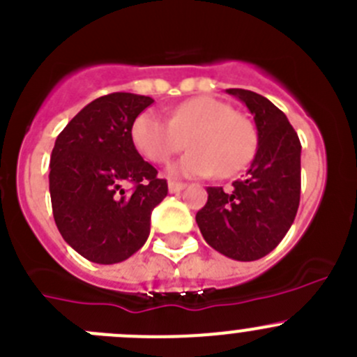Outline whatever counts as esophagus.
I'll list each match as a JSON object with an SVG mask.
<instances>
[{"instance_id": "esophagus-1", "label": "esophagus", "mask_w": 357, "mask_h": 357, "mask_svg": "<svg viewBox=\"0 0 357 357\" xmlns=\"http://www.w3.org/2000/svg\"><path fill=\"white\" fill-rule=\"evenodd\" d=\"M185 188V185L179 181H169V192L171 194H178V192H181V190Z\"/></svg>"}]
</instances>
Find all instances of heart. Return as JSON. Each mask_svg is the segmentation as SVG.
<instances>
[{
  "mask_svg": "<svg viewBox=\"0 0 357 357\" xmlns=\"http://www.w3.org/2000/svg\"><path fill=\"white\" fill-rule=\"evenodd\" d=\"M132 142L146 160L165 163L185 148L190 151L169 167L172 176L208 178L234 176L246 167L255 153V132L248 119L234 114L231 105L213 96H197L172 109L171 121L156 111L135 118Z\"/></svg>",
  "mask_w": 357,
  "mask_h": 357,
  "instance_id": "heart-1",
  "label": "heart"
}]
</instances>
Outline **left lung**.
<instances>
[{"mask_svg": "<svg viewBox=\"0 0 357 357\" xmlns=\"http://www.w3.org/2000/svg\"><path fill=\"white\" fill-rule=\"evenodd\" d=\"M252 112L257 151L245 178L231 190L208 186V202L195 215L206 243L234 261H257L291 229L301 194V142L287 116L262 95L227 89Z\"/></svg>", "mask_w": 357, "mask_h": 357, "instance_id": "obj_1", "label": "left lung"}]
</instances>
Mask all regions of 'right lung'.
I'll return each mask as SVG.
<instances>
[{
    "label": "right lung",
    "instance_id": "obj_1",
    "mask_svg": "<svg viewBox=\"0 0 357 357\" xmlns=\"http://www.w3.org/2000/svg\"><path fill=\"white\" fill-rule=\"evenodd\" d=\"M153 98L111 93L88 103L54 142L51 155L52 215L63 239L96 264L132 257L149 236L151 211L167 181L132 142L133 121ZM126 182L134 190L124 192Z\"/></svg>",
    "mask_w": 357,
    "mask_h": 357
}]
</instances>
